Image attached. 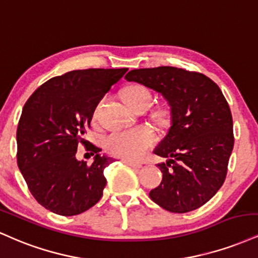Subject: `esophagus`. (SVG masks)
I'll return each mask as SVG.
<instances>
[{"label":"esophagus","mask_w":258,"mask_h":258,"mask_svg":"<svg viewBox=\"0 0 258 258\" xmlns=\"http://www.w3.org/2000/svg\"><path fill=\"white\" fill-rule=\"evenodd\" d=\"M124 163H125L126 165H129V166H132V168H138V169H140L141 168V164L140 163H135V162H132V160H124Z\"/></svg>","instance_id":"obj_1"}]
</instances>
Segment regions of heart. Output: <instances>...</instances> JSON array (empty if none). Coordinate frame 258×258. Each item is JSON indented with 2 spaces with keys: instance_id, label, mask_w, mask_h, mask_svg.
<instances>
[{
  "instance_id": "1",
  "label": "heart",
  "mask_w": 258,
  "mask_h": 258,
  "mask_svg": "<svg viewBox=\"0 0 258 258\" xmlns=\"http://www.w3.org/2000/svg\"><path fill=\"white\" fill-rule=\"evenodd\" d=\"M123 101L133 110L139 107L147 108L151 104L152 95L150 90L144 86H132L126 88L122 94ZM101 102L94 110V117L98 116ZM169 116V111L166 108H160L156 112V118L160 122ZM154 144V134L147 128H138L126 132L112 133L105 139V148L112 156L119 158L138 160L141 159L147 153L148 148Z\"/></svg>"
}]
</instances>
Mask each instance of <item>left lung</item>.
<instances>
[{
  "label": "left lung",
  "mask_w": 258,
  "mask_h": 258,
  "mask_svg": "<svg viewBox=\"0 0 258 258\" xmlns=\"http://www.w3.org/2000/svg\"><path fill=\"white\" fill-rule=\"evenodd\" d=\"M160 94L170 107V128L153 153L162 182L150 198L170 213L201 208L221 188L234 145L228 102L215 82L198 72L160 66L125 76Z\"/></svg>",
  "instance_id": "obj_1"
}]
</instances>
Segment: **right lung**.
<instances>
[{
	"label": "right lung",
	"mask_w": 258,
	"mask_h": 258,
	"mask_svg": "<svg viewBox=\"0 0 258 258\" xmlns=\"http://www.w3.org/2000/svg\"><path fill=\"white\" fill-rule=\"evenodd\" d=\"M128 69L75 70L50 78L24 105L18 124V166L42 207L62 216L87 211L106 186L104 170L113 162L94 147L92 165L76 158L94 110ZM89 150V148H88Z\"/></svg>",
	"instance_id": "add662e5"
}]
</instances>
